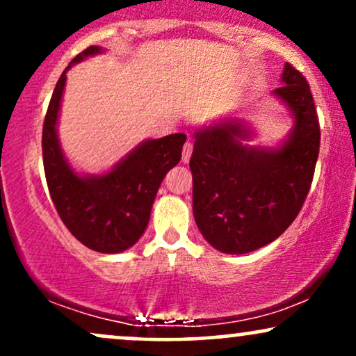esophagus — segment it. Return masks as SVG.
Masks as SVG:
<instances>
[{
    "label": "esophagus",
    "mask_w": 356,
    "mask_h": 356,
    "mask_svg": "<svg viewBox=\"0 0 356 356\" xmlns=\"http://www.w3.org/2000/svg\"><path fill=\"white\" fill-rule=\"evenodd\" d=\"M192 149H194V145H192L191 140H187L186 144H184V149H182V162H184V164H187V162L191 161Z\"/></svg>",
    "instance_id": "1"
}]
</instances>
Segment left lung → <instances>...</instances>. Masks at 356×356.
Returning a JSON list of instances; mask_svg holds the SVG:
<instances>
[{
	"mask_svg": "<svg viewBox=\"0 0 356 356\" xmlns=\"http://www.w3.org/2000/svg\"><path fill=\"white\" fill-rule=\"evenodd\" d=\"M275 97L295 118L276 147L244 144L252 137L241 118L194 132L192 211L201 234L226 254H246L280 238L296 219L312 187L320 152V124L308 81L284 65Z\"/></svg>",
	"mask_w": 356,
	"mask_h": 356,
	"instance_id": "left-lung-1",
	"label": "left lung"
}]
</instances>
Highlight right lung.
<instances>
[{
    "instance_id": "add662e5",
    "label": "right lung",
    "mask_w": 356,
    "mask_h": 356,
    "mask_svg": "<svg viewBox=\"0 0 356 356\" xmlns=\"http://www.w3.org/2000/svg\"><path fill=\"white\" fill-rule=\"evenodd\" d=\"M99 53H104V48L88 47L79 53L56 81L43 124V165L51 201L68 231L83 246L115 254L132 248L144 234L159 187L181 161L187 137L172 134L144 140L105 174L76 172L68 164L56 134L61 97L67 72Z\"/></svg>"
}]
</instances>
